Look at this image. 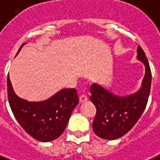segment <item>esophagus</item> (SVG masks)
Listing matches in <instances>:
<instances>
[{
  "label": "esophagus",
  "mask_w": 160,
  "mask_h": 160,
  "mask_svg": "<svg viewBox=\"0 0 160 160\" xmlns=\"http://www.w3.org/2000/svg\"><path fill=\"white\" fill-rule=\"evenodd\" d=\"M88 101V97H87L85 94H82L80 95V97H79V102H84Z\"/></svg>",
  "instance_id": "34e87169"
}]
</instances>
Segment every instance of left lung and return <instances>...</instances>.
<instances>
[{"mask_svg": "<svg viewBox=\"0 0 160 160\" xmlns=\"http://www.w3.org/2000/svg\"><path fill=\"white\" fill-rule=\"evenodd\" d=\"M137 59L144 65L140 88L133 93L119 96L94 82L90 86V100L97 112L92 130L99 138L114 140L130 130L145 109L151 88L150 68L143 50L138 46Z\"/></svg>", "mask_w": 160, "mask_h": 160, "instance_id": "obj_1", "label": "left lung"}]
</instances>
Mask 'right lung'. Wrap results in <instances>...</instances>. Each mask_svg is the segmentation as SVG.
<instances>
[{
	"label": "right lung",
	"mask_w": 160,
	"mask_h": 160,
	"mask_svg": "<svg viewBox=\"0 0 160 160\" xmlns=\"http://www.w3.org/2000/svg\"><path fill=\"white\" fill-rule=\"evenodd\" d=\"M25 44L21 46L17 55ZM7 94L17 122L29 135L41 142H50L60 137L79 102L75 88L62 89L48 99L40 102L27 101L16 94L9 75Z\"/></svg>",
	"instance_id": "right-lung-1"
}]
</instances>
